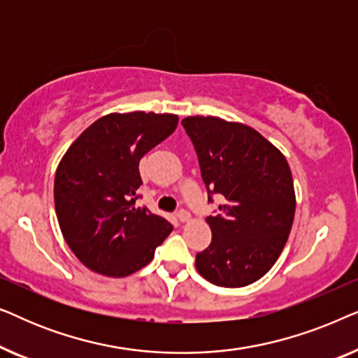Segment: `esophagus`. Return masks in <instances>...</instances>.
<instances>
[{"instance_id": "1", "label": "esophagus", "mask_w": 358, "mask_h": 358, "mask_svg": "<svg viewBox=\"0 0 358 358\" xmlns=\"http://www.w3.org/2000/svg\"><path fill=\"white\" fill-rule=\"evenodd\" d=\"M178 218H179V222H182V223H185V222H189V220H190V213L187 212V210L180 208V210H179V212H178Z\"/></svg>"}]
</instances>
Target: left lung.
Returning <instances> with one entry per match:
<instances>
[{"mask_svg": "<svg viewBox=\"0 0 358 358\" xmlns=\"http://www.w3.org/2000/svg\"><path fill=\"white\" fill-rule=\"evenodd\" d=\"M208 192L224 202L207 217L212 243L195 256L205 280L238 288L256 282L280 256L295 217V190L285 156L251 127L218 117H187Z\"/></svg>", "mask_w": 358, "mask_h": 358, "instance_id": "obj_1", "label": "left lung"}]
</instances>
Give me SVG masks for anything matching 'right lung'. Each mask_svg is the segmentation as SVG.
I'll return each instance as SVG.
<instances>
[{
  "mask_svg": "<svg viewBox=\"0 0 358 358\" xmlns=\"http://www.w3.org/2000/svg\"><path fill=\"white\" fill-rule=\"evenodd\" d=\"M178 115L129 112L87 127L57 168L55 212L63 238L87 268L127 277L155 257L173 224L136 207L140 159L168 138Z\"/></svg>",
  "mask_w": 358,
  "mask_h": 358,
  "instance_id": "1",
  "label": "right lung"
}]
</instances>
